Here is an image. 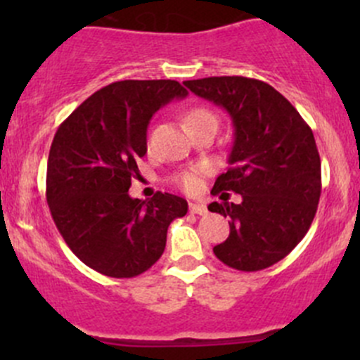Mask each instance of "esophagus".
Returning <instances> with one entry per match:
<instances>
[{"instance_id": "esophagus-1", "label": "esophagus", "mask_w": 360, "mask_h": 360, "mask_svg": "<svg viewBox=\"0 0 360 360\" xmlns=\"http://www.w3.org/2000/svg\"><path fill=\"white\" fill-rule=\"evenodd\" d=\"M190 212L191 214H207V207L203 205V203H198V202H193L190 203Z\"/></svg>"}]
</instances>
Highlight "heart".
<instances>
[{"label": "heart", "instance_id": "obj_1", "mask_svg": "<svg viewBox=\"0 0 360 360\" xmlns=\"http://www.w3.org/2000/svg\"><path fill=\"white\" fill-rule=\"evenodd\" d=\"M202 120H216V116L212 115L209 110H203V108H193L186 112V125H193V123L202 122ZM217 122V120H216ZM179 184L183 190L186 191H195L198 186H200V170H190V172H184L183 176L179 177Z\"/></svg>", "mask_w": 360, "mask_h": 360}]
</instances>
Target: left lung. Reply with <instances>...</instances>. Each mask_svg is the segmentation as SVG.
I'll list each match as a JSON object with an SVG mask.
<instances>
[{
    "instance_id": "8db88e82",
    "label": "left lung",
    "mask_w": 360,
    "mask_h": 360,
    "mask_svg": "<svg viewBox=\"0 0 360 360\" xmlns=\"http://www.w3.org/2000/svg\"><path fill=\"white\" fill-rule=\"evenodd\" d=\"M184 86L224 108L233 123L228 170L212 195L233 191L240 204L212 202L230 217V237L214 248L217 259L257 271L284 259L307 235L321 198V157L314 132L296 108L268 83L244 76L188 79Z\"/></svg>"
}]
</instances>
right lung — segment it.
Returning <instances> with one entry per match:
<instances>
[{
	"label": "right lung",
	"mask_w": 360,
	"mask_h": 360,
	"mask_svg": "<svg viewBox=\"0 0 360 360\" xmlns=\"http://www.w3.org/2000/svg\"><path fill=\"white\" fill-rule=\"evenodd\" d=\"M188 90L174 79H123L97 90L57 129L46 167V202L69 249L92 270L130 278L163 254L167 230L188 202L157 191L129 195L146 155L151 116Z\"/></svg>",
	"instance_id": "add662e5"
}]
</instances>
